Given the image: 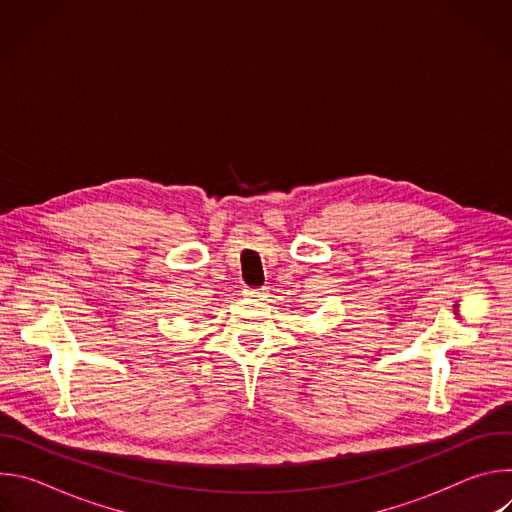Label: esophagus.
<instances>
[{"mask_svg":"<svg viewBox=\"0 0 512 512\" xmlns=\"http://www.w3.org/2000/svg\"><path fill=\"white\" fill-rule=\"evenodd\" d=\"M247 294L253 296V298H265L267 289H247Z\"/></svg>","mask_w":512,"mask_h":512,"instance_id":"obj_1","label":"esophagus"}]
</instances>
